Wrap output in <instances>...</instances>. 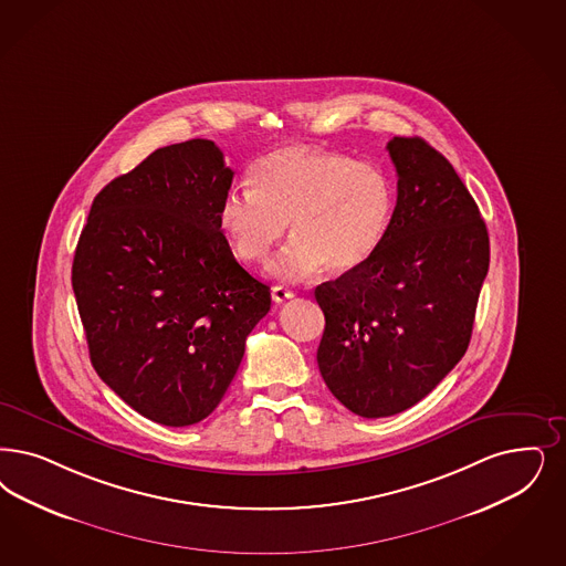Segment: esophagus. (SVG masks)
Returning a JSON list of instances; mask_svg holds the SVG:
<instances>
[{"instance_id": "esophagus-1", "label": "esophagus", "mask_w": 566, "mask_h": 566, "mask_svg": "<svg viewBox=\"0 0 566 566\" xmlns=\"http://www.w3.org/2000/svg\"><path fill=\"white\" fill-rule=\"evenodd\" d=\"M293 291L286 286H273L272 289V298L275 303H284L286 298H293Z\"/></svg>"}]
</instances>
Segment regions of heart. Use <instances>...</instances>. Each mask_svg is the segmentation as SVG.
<instances>
[{
    "label": "heart",
    "instance_id": "obj_1",
    "mask_svg": "<svg viewBox=\"0 0 566 566\" xmlns=\"http://www.w3.org/2000/svg\"><path fill=\"white\" fill-rule=\"evenodd\" d=\"M395 202V181L380 165L291 146L263 156L251 186L226 192L217 221L244 263H263L291 221L293 240L270 270L301 280L326 265L332 273L364 268L387 238Z\"/></svg>",
    "mask_w": 566,
    "mask_h": 566
}]
</instances>
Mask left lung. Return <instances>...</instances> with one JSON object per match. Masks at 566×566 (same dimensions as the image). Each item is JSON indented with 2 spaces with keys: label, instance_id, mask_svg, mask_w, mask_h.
<instances>
[{
  "label": "left lung",
  "instance_id": "obj_1",
  "mask_svg": "<svg viewBox=\"0 0 566 566\" xmlns=\"http://www.w3.org/2000/svg\"><path fill=\"white\" fill-rule=\"evenodd\" d=\"M387 150L397 205L382 247L315 289L326 317L317 366L361 418L408 410L453 370L489 270L485 221L448 158L422 137H392Z\"/></svg>",
  "mask_w": 566,
  "mask_h": 566
}]
</instances>
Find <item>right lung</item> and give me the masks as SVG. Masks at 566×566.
<instances>
[{
	"label": "right lung",
	"mask_w": 566,
	"mask_h": 566,
	"mask_svg": "<svg viewBox=\"0 0 566 566\" xmlns=\"http://www.w3.org/2000/svg\"><path fill=\"white\" fill-rule=\"evenodd\" d=\"M232 177L211 139L158 148L102 188L78 235L73 291L92 366L165 427L219 406L272 305L217 221Z\"/></svg>",
	"instance_id": "1"
}]
</instances>
